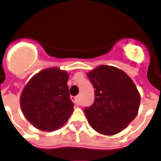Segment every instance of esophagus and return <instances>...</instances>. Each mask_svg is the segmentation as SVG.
Returning <instances> with one entry per match:
<instances>
[{"label": "esophagus", "mask_w": 161, "mask_h": 161, "mask_svg": "<svg viewBox=\"0 0 161 161\" xmlns=\"http://www.w3.org/2000/svg\"><path fill=\"white\" fill-rule=\"evenodd\" d=\"M72 99V101L76 104V105H80V96H76V97H72L71 98Z\"/></svg>", "instance_id": "obj_1"}]
</instances>
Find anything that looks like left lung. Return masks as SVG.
<instances>
[{"label": "left lung", "instance_id": "1", "mask_svg": "<svg viewBox=\"0 0 161 161\" xmlns=\"http://www.w3.org/2000/svg\"><path fill=\"white\" fill-rule=\"evenodd\" d=\"M86 75L95 88L92 106L85 108L86 117L98 133L113 136L135 119L141 96L130 76L116 67L100 65Z\"/></svg>", "mask_w": 161, "mask_h": 161}]
</instances>
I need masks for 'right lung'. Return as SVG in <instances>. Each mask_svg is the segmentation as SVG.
Instances as JSON below:
<instances>
[{"instance_id":"obj_1","label":"right lung","mask_w":161,"mask_h":161,"mask_svg":"<svg viewBox=\"0 0 161 161\" xmlns=\"http://www.w3.org/2000/svg\"><path fill=\"white\" fill-rule=\"evenodd\" d=\"M69 73L49 68L36 74L25 86L20 107L25 118L43 131H54L65 124L74 110L68 86Z\"/></svg>"}]
</instances>
